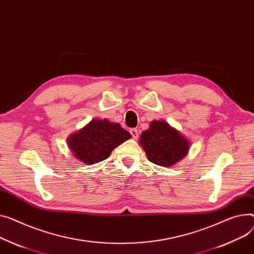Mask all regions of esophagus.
<instances>
[{
  "label": "esophagus",
  "instance_id": "34e87169",
  "mask_svg": "<svg viewBox=\"0 0 254 254\" xmlns=\"http://www.w3.org/2000/svg\"><path fill=\"white\" fill-rule=\"evenodd\" d=\"M129 132H130V134H131V137L133 138V139H137L138 138V129L137 128H130L129 129Z\"/></svg>",
  "mask_w": 254,
  "mask_h": 254
}]
</instances>
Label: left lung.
<instances>
[{"label": "left lung", "mask_w": 254, "mask_h": 254, "mask_svg": "<svg viewBox=\"0 0 254 254\" xmlns=\"http://www.w3.org/2000/svg\"><path fill=\"white\" fill-rule=\"evenodd\" d=\"M140 145L149 161L161 166H172L187 155L189 141L164 121H153L140 137Z\"/></svg>", "instance_id": "1"}]
</instances>
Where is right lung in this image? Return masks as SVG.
I'll use <instances>...</instances> for the list:
<instances>
[{"instance_id":"right-lung-1","label":"right lung","mask_w":254,"mask_h":254,"mask_svg":"<svg viewBox=\"0 0 254 254\" xmlns=\"http://www.w3.org/2000/svg\"><path fill=\"white\" fill-rule=\"evenodd\" d=\"M130 133L120 124L94 120L67 139L73 156L86 164H94L109 157L114 148L130 139Z\"/></svg>"}]
</instances>
